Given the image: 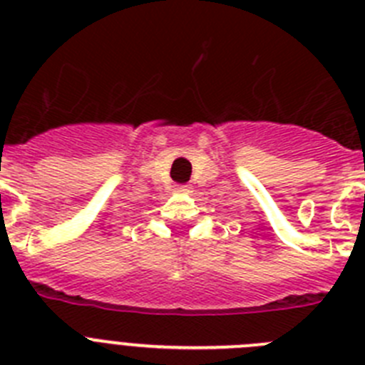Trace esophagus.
Returning a JSON list of instances; mask_svg holds the SVG:
<instances>
[{
    "instance_id": "34e87169",
    "label": "esophagus",
    "mask_w": 365,
    "mask_h": 365,
    "mask_svg": "<svg viewBox=\"0 0 365 365\" xmlns=\"http://www.w3.org/2000/svg\"><path fill=\"white\" fill-rule=\"evenodd\" d=\"M175 192L186 193V192H190V186H188V185H177V186H175Z\"/></svg>"
}]
</instances>
